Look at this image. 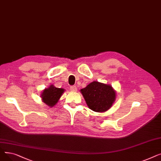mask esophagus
<instances>
[{"instance_id":"obj_1","label":"esophagus","mask_w":161,"mask_h":161,"mask_svg":"<svg viewBox=\"0 0 161 161\" xmlns=\"http://www.w3.org/2000/svg\"><path fill=\"white\" fill-rule=\"evenodd\" d=\"M70 90L72 91H77V87H76V86H71L70 87Z\"/></svg>"}]
</instances>
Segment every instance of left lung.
<instances>
[{"label": "left lung", "mask_w": 161, "mask_h": 161, "mask_svg": "<svg viewBox=\"0 0 161 161\" xmlns=\"http://www.w3.org/2000/svg\"><path fill=\"white\" fill-rule=\"evenodd\" d=\"M88 107L96 112H104L114 103L116 92L110 85L92 81L80 90Z\"/></svg>", "instance_id": "obj_1"}]
</instances>
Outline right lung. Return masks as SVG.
<instances>
[{"label": "right lung", "instance_id": "1", "mask_svg": "<svg viewBox=\"0 0 161 161\" xmlns=\"http://www.w3.org/2000/svg\"><path fill=\"white\" fill-rule=\"evenodd\" d=\"M64 91V89L57 88L51 85L48 88L45 89L41 95L42 101L46 105L53 107L55 105Z\"/></svg>", "mask_w": 161, "mask_h": 161}]
</instances>
